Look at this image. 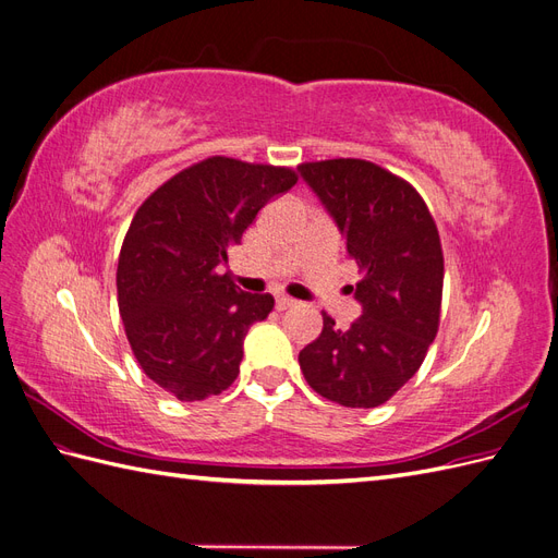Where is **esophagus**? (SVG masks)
<instances>
[{
	"instance_id": "1",
	"label": "esophagus",
	"mask_w": 558,
	"mask_h": 558,
	"mask_svg": "<svg viewBox=\"0 0 558 558\" xmlns=\"http://www.w3.org/2000/svg\"><path fill=\"white\" fill-rule=\"evenodd\" d=\"M298 302L293 300V298H289V295H277V310L279 312H283V310H291V307H295Z\"/></svg>"
}]
</instances>
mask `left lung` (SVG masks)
Instances as JSON below:
<instances>
[{
  "mask_svg": "<svg viewBox=\"0 0 558 558\" xmlns=\"http://www.w3.org/2000/svg\"><path fill=\"white\" fill-rule=\"evenodd\" d=\"M298 170L363 275L353 293L361 318L335 328L324 312V330L300 351V369L318 396L344 408H379L414 377L440 328V232L414 185L375 162L335 158Z\"/></svg>",
  "mask_w": 558,
  "mask_h": 558,
  "instance_id": "left-lung-1",
  "label": "left lung"
}]
</instances>
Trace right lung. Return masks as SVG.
<instances>
[{
    "label": "right lung",
    "instance_id": "add662e5",
    "mask_svg": "<svg viewBox=\"0 0 558 558\" xmlns=\"http://www.w3.org/2000/svg\"><path fill=\"white\" fill-rule=\"evenodd\" d=\"M295 183L291 167L211 156L167 179L134 214L118 256V312L144 375L181 402L238 379L244 337L275 298L240 291L221 265L267 202Z\"/></svg>",
    "mask_w": 558,
    "mask_h": 558
}]
</instances>
